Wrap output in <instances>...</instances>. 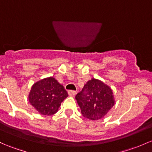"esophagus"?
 Listing matches in <instances>:
<instances>
[{
	"instance_id": "1",
	"label": "esophagus",
	"mask_w": 152,
	"mask_h": 152,
	"mask_svg": "<svg viewBox=\"0 0 152 152\" xmlns=\"http://www.w3.org/2000/svg\"><path fill=\"white\" fill-rule=\"evenodd\" d=\"M68 95H70V96H75V95H76V91H74V90H68Z\"/></svg>"
}]
</instances>
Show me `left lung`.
Listing matches in <instances>:
<instances>
[{
    "instance_id": "8db88e82",
    "label": "left lung",
    "mask_w": 152,
    "mask_h": 152,
    "mask_svg": "<svg viewBox=\"0 0 152 152\" xmlns=\"http://www.w3.org/2000/svg\"><path fill=\"white\" fill-rule=\"evenodd\" d=\"M76 99L83 116L92 120L104 117L115 103L112 89L95 79L87 81Z\"/></svg>"
}]
</instances>
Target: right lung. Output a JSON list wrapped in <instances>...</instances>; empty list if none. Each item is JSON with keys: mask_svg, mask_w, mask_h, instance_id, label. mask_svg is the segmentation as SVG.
I'll return each instance as SVG.
<instances>
[{"mask_svg": "<svg viewBox=\"0 0 152 152\" xmlns=\"http://www.w3.org/2000/svg\"><path fill=\"white\" fill-rule=\"evenodd\" d=\"M68 96L63 86L55 78L49 77L32 86L28 98L30 104L40 114L50 116L57 113L61 103Z\"/></svg>", "mask_w": 152, "mask_h": 152, "instance_id": "obj_1", "label": "right lung"}]
</instances>
